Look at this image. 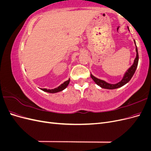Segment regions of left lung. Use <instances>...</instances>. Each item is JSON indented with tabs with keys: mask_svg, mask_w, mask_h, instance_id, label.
<instances>
[{
	"mask_svg": "<svg viewBox=\"0 0 151 151\" xmlns=\"http://www.w3.org/2000/svg\"><path fill=\"white\" fill-rule=\"evenodd\" d=\"M128 29H129V27H128ZM134 43L135 45V52H136V57L135 58V60L134 61L133 64L132 65L128 68V70L125 72L124 75L123 76V78L121 80V81L118 82V83L116 84H110L109 83H107L106 81H105L104 80L99 79L97 77H96L94 76L91 73V78L93 79V80L94 81V83L96 84L99 87H101V88L103 89H117L122 87L123 86L125 85L127 83H129V82L132 79V77H133L134 73L137 69V67L138 65V62H139V54H138V50L137 47L136 46L135 42L134 40Z\"/></svg>",
	"mask_w": 151,
	"mask_h": 151,
	"instance_id": "left-lung-1",
	"label": "left lung"
}]
</instances>
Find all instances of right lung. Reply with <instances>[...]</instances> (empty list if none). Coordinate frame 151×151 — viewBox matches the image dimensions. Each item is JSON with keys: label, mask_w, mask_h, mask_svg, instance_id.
I'll return each mask as SVG.
<instances>
[{"label": "right lung", "mask_w": 151, "mask_h": 151, "mask_svg": "<svg viewBox=\"0 0 151 151\" xmlns=\"http://www.w3.org/2000/svg\"><path fill=\"white\" fill-rule=\"evenodd\" d=\"M70 83V78L68 79L67 81H65L64 83L63 84H62L61 85L59 86L57 88H55V89H42V88H40L41 90H42L45 92H47V93H57L58 92H60V91L64 90L67 86Z\"/></svg>", "instance_id": "1"}]
</instances>
